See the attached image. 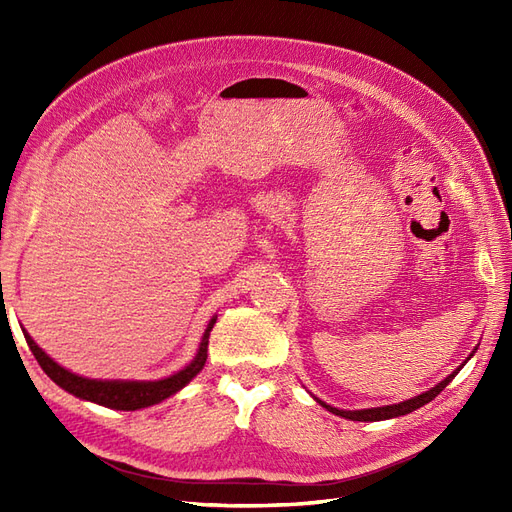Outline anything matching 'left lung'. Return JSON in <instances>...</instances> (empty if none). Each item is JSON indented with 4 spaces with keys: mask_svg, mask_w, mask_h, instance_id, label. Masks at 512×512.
<instances>
[{
    "mask_svg": "<svg viewBox=\"0 0 512 512\" xmlns=\"http://www.w3.org/2000/svg\"><path fill=\"white\" fill-rule=\"evenodd\" d=\"M472 356V354H470ZM463 367V365H461ZM461 367H457L451 376L448 378H444L440 384H436L433 386V389H429L427 393H423V395H418V397H412V399H408V401H401V404H395V406H384V408H369V410H337V408H331V406H327L324 404V401H320V404L327 408L329 412H333V414H337V416H344V418H350V421H384V418H395V416H404V414H410V412H414L416 408H421V406H425V404H429V401L433 399V397H438L444 389H446V384L451 382L457 374H459V369Z\"/></svg>",
    "mask_w": 512,
    "mask_h": 512,
    "instance_id": "left-lung-1",
    "label": "left lung"
}]
</instances>
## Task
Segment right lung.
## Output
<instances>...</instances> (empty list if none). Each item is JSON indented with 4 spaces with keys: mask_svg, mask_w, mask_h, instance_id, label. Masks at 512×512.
Listing matches in <instances>:
<instances>
[{
    "mask_svg": "<svg viewBox=\"0 0 512 512\" xmlns=\"http://www.w3.org/2000/svg\"><path fill=\"white\" fill-rule=\"evenodd\" d=\"M215 318L209 322V327L205 331L203 342H200L196 359L181 371H177L175 376L156 380V382H119V380H89L83 376H76L72 371L59 367L51 356H46L42 348L36 346L32 337L25 333L27 346L34 352L38 365L44 369V374L49 376L55 384H59L61 389L87 399L94 401V404L106 406V408H115V410H138V408H147L153 404H160L162 399L175 395L179 389H183L200 369H203L207 361V344H209V331L213 329Z\"/></svg>",
    "mask_w": 512,
    "mask_h": 512,
    "instance_id": "right-lung-1",
    "label": "right lung"
}]
</instances>
